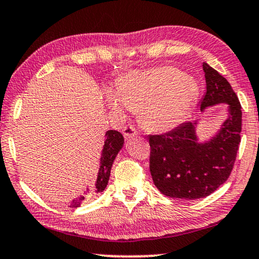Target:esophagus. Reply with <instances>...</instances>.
<instances>
[{"instance_id": "esophagus-1", "label": "esophagus", "mask_w": 259, "mask_h": 259, "mask_svg": "<svg viewBox=\"0 0 259 259\" xmlns=\"http://www.w3.org/2000/svg\"><path fill=\"white\" fill-rule=\"evenodd\" d=\"M123 135H124V138L125 140H129V138H133L137 135V131H136V128L133 125H126L123 128L122 130Z\"/></svg>"}]
</instances>
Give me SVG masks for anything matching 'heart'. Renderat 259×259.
Returning a JSON list of instances; mask_svg holds the SVG:
<instances>
[{"mask_svg": "<svg viewBox=\"0 0 259 259\" xmlns=\"http://www.w3.org/2000/svg\"><path fill=\"white\" fill-rule=\"evenodd\" d=\"M117 94L108 93L115 112L138 110L142 125L149 130L174 128L187 117L198 95L196 82L178 69L163 67L134 72L119 82Z\"/></svg>", "mask_w": 259, "mask_h": 259, "instance_id": "b5f03b06", "label": "heart"}]
</instances>
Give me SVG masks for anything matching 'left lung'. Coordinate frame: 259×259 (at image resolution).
I'll list each match as a JSON object with an SVG mask.
<instances>
[{
  "label": "left lung",
  "instance_id": "obj_1",
  "mask_svg": "<svg viewBox=\"0 0 259 259\" xmlns=\"http://www.w3.org/2000/svg\"><path fill=\"white\" fill-rule=\"evenodd\" d=\"M206 93L201 110L229 104V117L216 137L198 143L192 122L182 123L169 133L149 135L150 172L156 188L172 198L206 197L230 176L240 143L242 105L230 83L204 62Z\"/></svg>",
  "mask_w": 259,
  "mask_h": 259
}]
</instances>
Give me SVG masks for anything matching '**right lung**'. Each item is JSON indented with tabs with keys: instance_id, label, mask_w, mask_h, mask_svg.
I'll list each match as a JSON object with an SVG mask.
<instances>
[{
	"instance_id": "add662e5",
	"label": "right lung",
	"mask_w": 259,
	"mask_h": 259,
	"mask_svg": "<svg viewBox=\"0 0 259 259\" xmlns=\"http://www.w3.org/2000/svg\"><path fill=\"white\" fill-rule=\"evenodd\" d=\"M105 138H107V140H105L103 151H102L101 165L100 170H98L96 181H95L93 188L87 191V194L84 196L76 198L70 203L71 207H78L84 199L95 197V196H97L100 192H102L105 188H107L109 177H110L112 163H114L115 157L117 156L118 151L121 150L123 147L124 138H123V135L121 133H118V131L116 130H108L107 134H105Z\"/></svg>"
}]
</instances>
